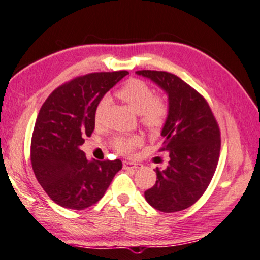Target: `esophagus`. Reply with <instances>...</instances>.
<instances>
[{
	"label": "esophagus",
	"instance_id": "34e87169",
	"mask_svg": "<svg viewBox=\"0 0 260 260\" xmlns=\"http://www.w3.org/2000/svg\"><path fill=\"white\" fill-rule=\"evenodd\" d=\"M123 166L124 169H133V170H137L140 168L139 164H134V162L129 161V160H125V161H123Z\"/></svg>",
	"mask_w": 260,
	"mask_h": 260
}]
</instances>
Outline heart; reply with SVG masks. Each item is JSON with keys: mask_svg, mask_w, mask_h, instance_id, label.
<instances>
[{"mask_svg": "<svg viewBox=\"0 0 260 260\" xmlns=\"http://www.w3.org/2000/svg\"><path fill=\"white\" fill-rule=\"evenodd\" d=\"M119 100L125 102L135 113L140 114V120L147 129L158 131L164 126L169 115V106L162 99L156 98L154 91L148 84L140 79H131L117 91ZM110 99L102 98L95 110V121L99 123ZM142 143V137L139 135L115 136L111 145L118 153L130 154L137 146Z\"/></svg>", "mask_w": 260, "mask_h": 260, "instance_id": "heart-1", "label": "heart"}]
</instances>
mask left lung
Listing matches in <instances>:
<instances>
[{"mask_svg": "<svg viewBox=\"0 0 260 260\" xmlns=\"http://www.w3.org/2000/svg\"><path fill=\"white\" fill-rule=\"evenodd\" d=\"M165 91L169 115L160 135L169 153L168 168H156V182L145 191L150 206L177 212L197 203L205 193L219 159L220 133L206 100L172 73L136 71Z\"/></svg>", "mask_w": 260, "mask_h": 260, "instance_id": "left-lung-1", "label": "left lung"}]
</instances>
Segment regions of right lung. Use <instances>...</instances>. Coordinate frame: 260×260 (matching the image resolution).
Masks as SVG:
<instances>
[{
    "instance_id": "1",
    "label": "right lung",
    "mask_w": 260,
    "mask_h": 260,
    "mask_svg": "<svg viewBox=\"0 0 260 260\" xmlns=\"http://www.w3.org/2000/svg\"><path fill=\"white\" fill-rule=\"evenodd\" d=\"M129 75L90 73L55 89L41 107L31 140V164L38 183L54 203L84 210L98 203L119 170V159L88 160L81 146L95 129L96 106Z\"/></svg>"
}]
</instances>
